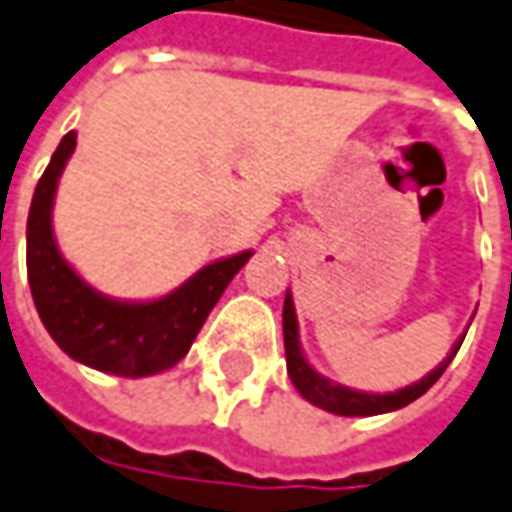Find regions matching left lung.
I'll list each match as a JSON object with an SVG mask.
<instances>
[{
	"mask_svg": "<svg viewBox=\"0 0 512 512\" xmlns=\"http://www.w3.org/2000/svg\"><path fill=\"white\" fill-rule=\"evenodd\" d=\"M462 341H465V338L456 341V346L451 349V355L442 360L434 372H428L423 380L411 383V386L400 389V392H355V389H346V386H338V383H332L327 377H321L312 369L310 363H307V358L301 355V346H298V321L296 310H293V298H290V293L284 298V352H287V375L293 380V386L301 392V397H307L312 406L332 411V414H344V417H372V414H386V411H397V408L414 403L417 397H423V394L440 380L442 372L448 369V363H451L456 352H459Z\"/></svg>",
	"mask_w": 512,
	"mask_h": 512,
	"instance_id": "left-lung-1",
	"label": "left lung"
}]
</instances>
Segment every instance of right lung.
Returning a JSON list of instances; mask_svg holds the SVG:
<instances>
[{
	"instance_id": "right-lung-1",
	"label": "right lung",
	"mask_w": 512,
	"mask_h": 512,
	"mask_svg": "<svg viewBox=\"0 0 512 512\" xmlns=\"http://www.w3.org/2000/svg\"><path fill=\"white\" fill-rule=\"evenodd\" d=\"M72 149L75 132L61 137L27 216V281L41 324L84 366L118 377L157 375L185 358L208 312L253 253L245 250L208 264L157 301L129 304L101 296L61 259L50 222L58 177Z\"/></svg>"
}]
</instances>
